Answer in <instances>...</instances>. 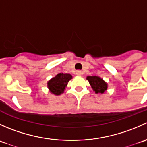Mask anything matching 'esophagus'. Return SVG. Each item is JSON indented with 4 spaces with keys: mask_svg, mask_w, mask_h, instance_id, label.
Listing matches in <instances>:
<instances>
[{
    "mask_svg": "<svg viewBox=\"0 0 147 147\" xmlns=\"http://www.w3.org/2000/svg\"><path fill=\"white\" fill-rule=\"evenodd\" d=\"M82 74H83L82 71H81V70L76 71V75H78V76H81V75H82Z\"/></svg>",
    "mask_w": 147,
    "mask_h": 147,
    "instance_id": "esophagus-1",
    "label": "esophagus"
}]
</instances>
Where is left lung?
Segmentation results:
<instances>
[{
	"instance_id": "8db88e82",
	"label": "left lung",
	"mask_w": 147,
	"mask_h": 147,
	"mask_svg": "<svg viewBox=\"0 0 147 147\" xmlns=\"http://www.w3.org/2000/svg\"><path fill=\"white\" fill-rule=\"evenodd\" d=\"M87 80L90 82L93 91L96 94L101 93L103 94L107 89V83L103 80V79L97 76H87Z\"/></svg>"
}]
</instances>
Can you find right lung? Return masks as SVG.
I'll use <instances>...</instances> for the list:
<instances>
[{
	"mask_svg": "<svg viewBox=\"0 0 147 147\" xmlns=\"http://www.w3.org/2000/svg\"><path fill=\"white\" fill-rule=\"evenodd\" d=\"M72 78L69 74L59 73L47 82V87L52 94L60 95L64 92L68 82Z\"/></svg>",
	"mask_w": 147,
	"mask_h": 147,
	"instance_id": "right-lung-1",
	"label": "right lung"
}]
</instances>
